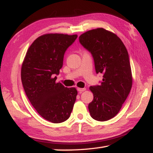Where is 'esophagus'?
<instances>
[{"instance_id": "34e87169", "label": "esophagus", "mask_w": 153, "mask_h": 153, "mask_svg": "<svg viewBox=\"0 0 153 153\" xmlns=\"http://www.w3.org/2000/svg\"><path fill=\"white\" fill-rule=\"evenodd\" d=\"M77 91H78L79 93H82V92L85 91V88H77Z\"/></svg>"}]
</instances>
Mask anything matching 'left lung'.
I'll return each instance as SVG.
<instances>
[{"label": "left lung", "mask_w": 153, "mask_h": 153, "mask_svg": "<svg viewBox=\"0 0 153 153\" xmlns=\"http://www.w3.org/2000/svg\"><path fill=\"white\" fill-rule=\"evenodd\" d=\"M79 42L93 55L96 72L104 74L101 84L90 87L94 97L90 114L97 121L108 120L120 111L132 85L128 52L115 33L102 28L83 33Z\"/></svg>", "instance_id": "obj_1"}]
</instances>
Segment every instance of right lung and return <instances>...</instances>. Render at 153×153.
I'll return each mask as SVG.
<instances>
[{
    "label": "right lung",
    "mask_w": 153,
    "mask_h": 153,
    "mask_svg": "<svg viewBox=\"0 0 153 153\" xmlns=\"http://www.w3.org/2000/svg\"><path fill=\"white\" fill-rule=\"evenodd\" d=\"M77 35L48 33L37 37L23 61V87L35 109L49 122L60 123L70 118L77 91L56 82L67 49Z\"/></svg>",
    "instance_id": "right-lung-1"
}]
</instances>
